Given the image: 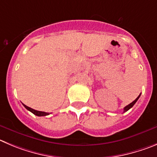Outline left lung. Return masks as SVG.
<instances>
[{"label": "left lung", "instance_id": "1", "mask_svg": "<svg viewBox=\"0 0 157 157\" xmlns=\"http://www.w3.org/2000/svg\"><path fill=\"white\" fill-rule=\"evenodd\" d=\"M140 95H141V94H140V95H139V96H138V97H137V98H136V100H135V101H132V103H130V104H129V105H127V106H125V108H124V112H127V111H128V110H129V109H130V108H132V106H133V105H135V104H136V101H138V99H139V98H140Z\"/></svg>", "mask_w": 157, "mask_h": 157}]
</instances>
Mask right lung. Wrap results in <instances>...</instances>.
Returning <instances> with one entry per match:
<instances>
[{"label": "right lung", "instance_id": "obj_1", "mask_svg": "<svg viewBox=\"0 0 157 157\" xmlns=\"http://www.w3.org/2000/svg\"><path fill=\"white\" fill-rule=\"evenodd\" d=\"M23 105L25 106V108H26L27 110H29V112H31L32 113H33L34 115H37V116H45V115H49V113H47V112H39V111H36V110L35 109H32V108H29V107L26 106L25 105H24L23 104Z\"/></svg>", "mask_w": 157, "mask_h": 157}]
</instances>
